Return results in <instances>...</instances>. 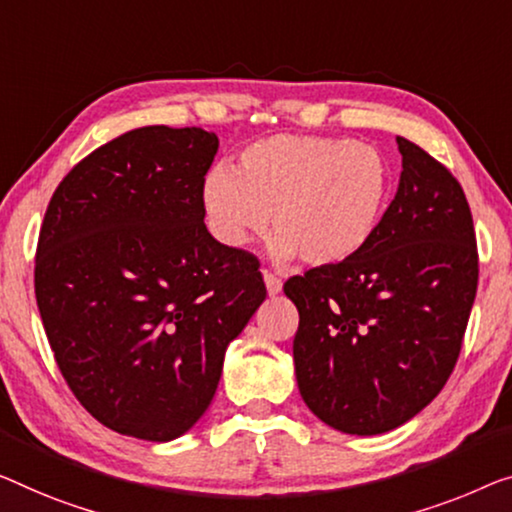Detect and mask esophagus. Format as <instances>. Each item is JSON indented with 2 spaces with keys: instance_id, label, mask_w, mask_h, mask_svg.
I'll return each mask as SVG.
<instances>
[{
  "instance_id": "esophagus-1",
  "label": "esophagus",
  "mask_w": 512,
  "mask_h": 512,
  "mask_svg": "<svg viewBox=\"0 0 512 512\" xmlns=\"http://www.w3.org/2000/svg\"><path fill=\"white\" fill-rule=\"evenodd\" d=\"M264 285H266V292H269L271 296H276L282 289V280L273 276V273L264 271Z\"/></svg>"
}]
</instances>
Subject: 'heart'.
Here are the masks:
<instances>
[{"label":"heart","instance_id":"obj_1","mask_svg":"<svg viewBox=\"0 0 512 512\" xmlns=\"http://www.w3.org/2000/svg\"><path fill=\"white\" fill-rule=\"evenodd\" d=\"M391 197V167L349 137L273 135L241 151L236 172L216 165L202 186L213 234L243 246L269 223L278 262H347L372 241Z\"/></svg>","mask_w":512,"mask_h":512}]
</instances>
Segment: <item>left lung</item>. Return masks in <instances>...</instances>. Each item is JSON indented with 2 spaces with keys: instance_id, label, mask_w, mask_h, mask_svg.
<instances>
[{
  "instance_id": "8db88e82",
  "label": "left lung",
  "mask_w": 512,
  "mask_h": 512,
  "mask_svg": "<svg viewBox=\"0 0 512 512\" xmlns=\"http://www.w3.org/2000/svg\"><path fill=\"white\" fill-rule=\"evenodd\" d=\"M402 174L377 234L347 262L285 282L299 310L301 398L326 425L381 434L451 377L478 287L474 218L439 160L398 137Z\"/></svg>"
}]
</instances>
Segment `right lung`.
<instances>
[{"label":"right lung","mask_w":512,"mask_h":512,"mask_svg":"<svg viewBox=\"0 0 512 512\" xmlns=\"http://www.w3.org/2000/svg\"><path fill=\"white\" fill-rule=\"evenodd\" d=\"M218 151L144 126L82 158L52 195L34 289L68 388L98 423L172 441L209 409L225 349L266 299L259 262L204 225Z\"/></svg>","instance_id":"right-lung-1"}]
</instances>
